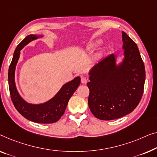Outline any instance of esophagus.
I'll return each mask as SVG.
<instances>
[{
    "label": "esophagus",
    "mask_w": 157,
    "mask_h": 157,
    "mask_svg": "<svg viewBox=\"0 0 157 157\" xmlns=\"http://www.w3.org/2000/svg\"><path fill=\"white\" fill-rule=\"evenodd\" d=\"M81 82L82 84H86L87 82V79L85 78V77H83V78H81Z\"/></svg>",
    "instance_id": "34e87169"
}]
</instances>
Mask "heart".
Returning a JSON list of instances; mask_svg holds the SVG:
<instances>
[{
	"label": "heart",
	"instance_id": "b5f03b06",
	"mask_svg": "<svg viewBox=\"0 0 157 157\" xmlns=\"http://www.w3.org/2000/svg\"><path fill=\"white\" fill-rule=\"evenodd\" d=\"M101 43V40H98L94 41V42H92V43H90L89 45V48H93L94 47H96V46L100 45Z\"/></svg>",
	"mask_w": 157,
	"mask_h": 157
}]
</instances>
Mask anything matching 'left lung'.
<instances>
[{"mask_svg": "<svg viewBox=\"0 0 157 157\" xmlns=\"http://www.w3.org/2000/svg\"><path fill=\"white\" fill-rule=\"evenodd\" d=\"M122 60L111 54L89 72L88 105L99 120H112L131 113L140 103L145 82V67L136 44L122 32Z\"/></svg>", "mask_w": 157, "mask_h": 157, "instance_id": "8db88e82", "label": "left lung"}]
</instances>
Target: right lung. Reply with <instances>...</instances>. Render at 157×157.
I'll return each instance as SVG.
<instances>
[{"label":"right lung","instance_id":"1","mask_svg":"<svg viewBox=\"0 0 157 157\" xmlns=\"http://www.w3.org/2000/svg\"><path fill=\"white\" fill-rule=\"evenodd\" d=\"M43 37V35H29L17 46L8 70V85L13 105L22 116L36 123L50 124L57 122L63 115L68 101L80 84V78L76 77L72 80L64 84L53 98L43 103H29L20 95L15 85V74L21 50L30 42Z\"/></svg>","mask_w":157,"mask_h":157}]
</instances>
